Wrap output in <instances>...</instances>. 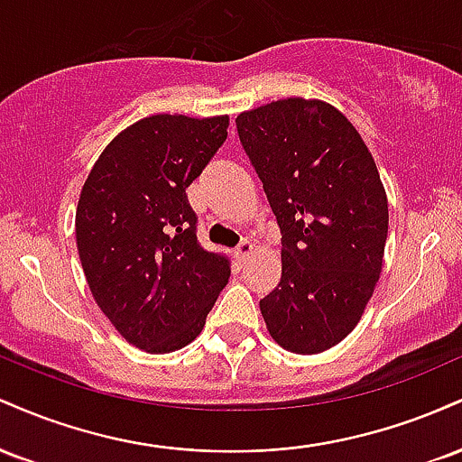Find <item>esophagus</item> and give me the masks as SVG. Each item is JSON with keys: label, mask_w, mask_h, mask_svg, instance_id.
Here are the masks:
<instances>
[{"label": "esophagus", "mask_w": 462, "mask_h": 462, "mask_svg": "<svg viewBox=\"0 0 462 462\" xmlns=\"http://www.w3.org/2000/svg\"><path fill=\"white\" fill-rule=\"evenodd\" d=\"M254 252V243L252 241H241L238 243V247H236V256H238V261H245V258L249 256V254Z\"/></svg>", "instance_id": "34e87169"}]
</instances>
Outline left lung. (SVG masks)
Wrapping results in <instances>:
<instances>
[{"mask_svg": "<svg viewBox=\"0 0 462 462\" xmlns=\"http://www.w3.org/2000/svg\"><path fill=\"white\" fill-rule=\"evenodd\" d=\"M282 235V275L261 300L280 347L319 354L356 328L383 272L389 201L374 156L341 110L286 97L236 116Z\"/></svg>", "mask_w": 462, "mask_h": 462, "instance_id": "8db88e82", "label": "left lung"}]
</instances>
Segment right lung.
Masks as SVG:
<instances>
[{
  "mask_svg": "<svg viewBox=\"0 0 462 462\" xmlns=\"http://www.w3.org/2000/svg\"><path fill=\"white\" fill-rule=\"evenodd\" d=\"M227 125V115L145 116L106 145L79 193L76 241L88 289L143 352L198 338L230 278L227 258L198 243L187 198Z\"/></svg>",
  "mask_w": 462,
  "mask_h": 462,
  "instance_id": "obj_1",
  "label": "right lung"
}]
</instances>
